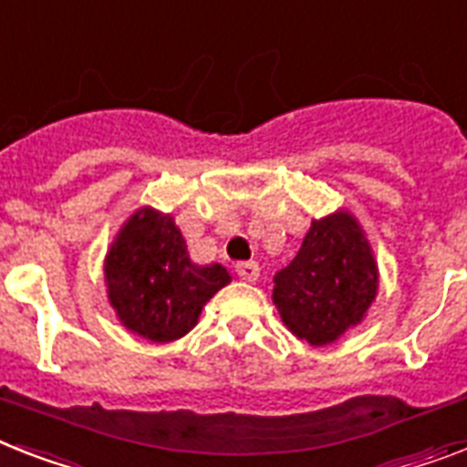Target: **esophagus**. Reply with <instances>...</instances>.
Masks as SVG:
<instances>
[{"instance_id":"34e87169","label":"esophagus","mask_w":467,"mask_h":467,"mask_svg":"<svg viewBox=\"0 0 467 467\" xmlns=\"http://www.w3.org/2000/svg\"><path fill=\"white\" fill-rule=\"evenodd\" d=\"M234 271H237V275H240L242 280H249V283H254V280L259 278V264H256V261H240V264L234 266Z\"/></svg>"}]
</instances>
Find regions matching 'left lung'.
Returning <instances> with one entry per match:
<instances>
[{"mask_svg":"<svg viewBox=\"0 0 467 467\" xmlns=\"http://www.w3.org/2000/svg\"><path fill=\"white\" fill-rule=\"evenodd\" d=\"M377 287L369 242L340 211L314 221L297 256L273 275V302L299 340L326 345L362 321Z\"/></svg>","mask_w":467,"mask_h":467,"instance_id":"left-lung-1","label":"left lung"}]
</instances>
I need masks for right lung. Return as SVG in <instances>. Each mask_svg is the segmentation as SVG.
Wrapping results in <instances>:
<instances>
[{"instance_id": "obj_1", "label": "right lung", "mask_w": 467, "mask_h": 467, "mask_svg": "<svg viewBox=\"0 0 467 467\" xmlns=\"http://www.w3.org/2000/svg\"><path fill=\"white\" fill-rule=\"evenodd\" d=\"M109 305L129 331L153 343L182 338L201 306L230 283L221 264L196 266L172 215L139 208L105 259Z\"/></svg>"}]
</instances>
